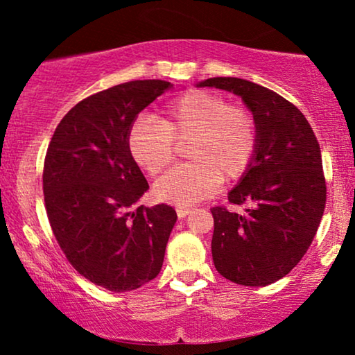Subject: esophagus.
Wrapping results in <instances>:
<instances>
[{"label": "esophagus", "instance_id": "esophagus-1", "mask_svg": "<svg viewBox=\"0 0 355 355\" xmlns=\"http://www.w3.org/2000/svg\"><path fill=\"white\" fill-rule=\"evenodd\" d=\"M191 211H192L191 208H187V207H178L176 208V213H178L179 218H186Z\"/></svg>", "mask_w": 355, "mask_h": 355}]
</instances>
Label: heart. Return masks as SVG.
Masks as SVG:
<instances>
[{
	"instance_id": "1",
	"label": "heart",
	"mask_w": 355,
	"mask_h": 355,
	"mask_svg": "<svg viewBox=\"0 0 355 355\" xmlns=\"http://www.w3.org/2000/svg\"><path fill=\"white\" fill-rule=\"evenodd\" d=\"M191 139V163L168 171L155 182L157 198L193 205L211 197L221 181H234L249 169L257 148V124L244 108L231 106L221 95L196 90L176 96L159 119L142 116L129 130L134 162L150 176L162 173L174 158V140Z\"/></svg>"
}]
</instances>
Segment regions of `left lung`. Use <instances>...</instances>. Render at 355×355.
Listing matches in <instances>:
<instances>
[{
	"mask_svg": "<svg viewBox=\"0 0 355 355\" xmlns=\"http://www.w3.org/2000/svg\"><path fill=\"white\" fill-rule=\"evenodd\" d=\"M215 87L241 96L257 124L250 166L227 193L244 215L211 208L213 263L242 286H268L289 273L312 244L327 202L322 152L305 116L293 103L254 82L213 77Z\"/></svg>",
	"mask_w": 355,
	"mask_h": 355,
	"instance_id": "8db88e82",
	"label": "left lung"
}]
</instances>
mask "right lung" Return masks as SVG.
<instances>
[{"mask_svg":"<svg viewBox=\"0 0 355 355\" xmlns=\"http://www.w3.org/2000/svg\"><path fill=\"white\" fill-rule=\"evenodd\" d=\"M166 80H130L87 96L53 134L43 166L46 215L61 250L96 286L125 293L157 278L176 211L132 207L148 182L128 147L140 111Z\"/></svg>","mask_w":355,"mask_h":355,"instance_id":"obj_1","label":"right lung"}]
</instances>
